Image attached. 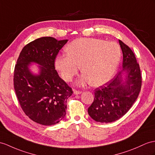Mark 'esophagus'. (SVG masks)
Listing matches in <instances>:
<instances>
[{"instance_id": "esophagus-1", "label": "esophagus", "mask_w": 155, "mask_h": 155, "mask_svg": "<svg viewBox=\"0 0 155 155\" xmlns=\"http://www.w3.org/2000/svg\"><path fill=\"white\" fill-rule=\"evenodd\" d=\"M82 92L80 91H77V90H74V95H79V94H81Z\"/></svg>"}]
</instances>
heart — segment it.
Returning <instances> with one entry per match:
<instances>
[{
  "instance_id": "obj_1",
  "label": "heart",
  "mask_w": 155,
  "mask_h": 155,
  "mask_svg": "<svg viewBox=\"0 0 155 155\" xmlns=\"http://www.w3.org/2000/svg\"><path fill=\"white\" fill-rule=\"evenodd\" d=\"M66 54L56 56L54 66L63 80L70 81L80 70L84 71L77 81L79 86L87 84L101 86L114 76L122 58L118 43L96 38H79L66 48Z\"/></svg>"
}]
</instances>
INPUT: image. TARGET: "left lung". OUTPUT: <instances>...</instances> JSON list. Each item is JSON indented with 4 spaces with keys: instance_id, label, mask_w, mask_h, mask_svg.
Wrapping results in <instances>:
<instances>
[{
    "instance_id": "1",
    "label": "left lung",
    "mask_w": 155,
    "mask_h": 155,
    "mask_svg": "<svg viewBox=\"0 0 155 155\" xmlns=\"http://www.w3.org/2000/svg\"><path fill=\"white\" fill-rule=\"evenodd\" d=\"M123 53L122 70L103 86L95 89L88 114L95 121L110 123L120 119L137 99L141 87L140 68L131 48L119 40Z\"/></svg>"
}]
</instances>
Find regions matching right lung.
Returning a JSON list of instances; mask_svg holds the SVG:
<instances>
[{
	"instance_id": "obj_1",
	"label": "right lung",
	"mask_w": 155,
	"mask_h": 155,
	"mask_svg": "<svg viewBox=\"0 0 155 155\" xmlns=\"http://www.w3.org/2000/svg\"><path fill=\"white\" fill-rule=\"evenodd\" d=\"M68 40L43 37L26 45L22 49L14 74L17 98L25 114L44 126L58 124L66 116V101L73 91L59 77L54 60ZM31 63L39 65V74L29 68Z\"/></svg>"
}]
</instances>
